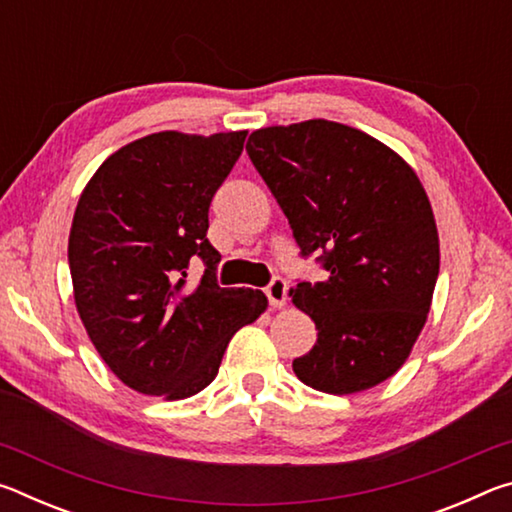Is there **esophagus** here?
Returning a JSON list of instances; mask_svg holds the SVG:
<instances>
[{
    "instance_id": "1",
    "label": "esophagus",
    "mask_w": 512,
    "mask_h": 512,
    "mask_svg": "<svg viewBox=\"0 0 512 512\" xmlns=\"http://www.w3.org/2000/svg\"><path fill=\"white\" fill-rule=\"evenodd\" d=\"M287 280H282V277H273L271 284L266 287V298L271 302V307H284L287 305Z\"/></svg>"
}]
</instances>
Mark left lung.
<instances>
[{
  "mask_svg": "<svg viewBox=\"0 0 512 512\" xmlns=\"http://www.w3.org/2000/svg\"><path fill=\"white\" fill-rule=\"evenodd\" d=\"M246 151L300 255L320 253L327 271L289 291L318 329L314 348L293 359L296 377L329 395L393 377L427 323L440 268L420 178L375 137L327 119L259 128Z\"/></svg>",
  "mask_w": 512,
  "mask_h": 512,
  "instance_id": "left-lung-1",
  "label": "left lung"
}]
</instances>
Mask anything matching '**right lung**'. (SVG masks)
Instances as JSON below:
<instances>
[{
    "label": "right lung",
    "mask_w": 512,
    "mask_h": 512,
    "mask_svg": "<svg viewBox=\"0 0 512 512\" xmlns=\"http://www.w3.org/2000/svg\"><path fill=\"white\" fill-rule=\"evenodd\" d=\"M246 131H162L121 146L85 185L69 230L76 311L106 366L128 388L164 400L201 393L262 291L221 289L207 241L212 196L244 151ZM206 264L182 291L188 259Z\"/></svg>",
    "instance_id": "obj_1"
}]
</instances>
